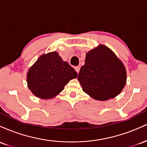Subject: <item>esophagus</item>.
I'll list each match as a JSON object with an SVG mask.
<instances>
[{
    "instance_id": "esophagus-1",
    "label": "esophagus",
    "mask_w": 147,
    "mask_h": 147,
    "mask_svg": "<svg viewBox=\"0 0 147 147\" xmlns=\"http://www.w3.org/2000/svg\"><path fill=\"white\" fill-rule=\"evenodd\" d=\"M75 70L76 71H77V74H79V70H80V68H79V66H77V67H75Z\"/></svg>"
}]
</instances>
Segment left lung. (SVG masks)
Returning a JSON list of instances; mask_svg holds the SVG:
<instances>
[{
  "instance_id": "8db88e82",
  "label": "left lung",
  "mask_w": 147,
  "mask_h": 147,
  "mask_svg": "<svg viewBox=\"0 0 147 147\" xmlns=\"http://www.w3.org/2000/svg\"><path fill=\"white\" fill-rule=\"evenodd\" d=\"M78 81L86 93L97 100L114 98L126 83L124 64L110 48L99 45L86 53Z\"/></svg>"
}]
</instances>
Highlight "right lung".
Segmentation results:
<instances>
[{"label": "right lung", "mask_w": 147, "mask_h": 147, "mask_svg": "<svg viewBox=\"0 0 147 147\" xmlns=\"http://www.w3.org/2000/svg\"><path fill=\"white\" fill-rule=\"evenodd\" d=\"M77 73L68 63L63 61L57 52L41 55L29 69L28 86L41 99H52L59 94Z\"/></svg>", "instance_id": "obj_1"}]
</instances>
